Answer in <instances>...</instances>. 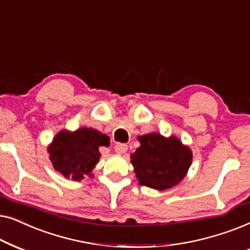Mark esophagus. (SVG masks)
Wrapping results in <instances>:
<instances>
[{
    "mask_svg": "<svg viewBox=\"0 0 250 250\" xmlns=\"http://www.w3.org/2000/svg\"><path fill=\"white\" fill-rule=\"evenodd\" d=\"M115 151L118 155H123V153L127 151V146L124 145V143H118V145L115 146Z\"/></svg>",
    "mask_w": 250,
    "mask_h": 250,
    "instance_id": "34e87169",
    "label": "esophagus"
}]
</instances>
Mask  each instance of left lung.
I'll list each match as a JSON object with an SVG mask.
<instances>
[{
  "instance_id": "1",
  "label": "left lung",
  "mask_w": 250,
  "mask_h": 250,
  "mask_svg": "<svg viewBox=\"0 0 250 250\" xmlns=\"http://www.w3.org/2000/svg\"><path fill=\"white\" fill-rule=\"evenodd\" d=\"M140 146L131 155L140 186L163 191L175 187L187 176L192 164V150L175 135L153 132L138 136Z\"/></svg>"
}]
</instances>
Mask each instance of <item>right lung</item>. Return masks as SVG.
<instances>
[{
	"instance_id": "right-lung-1",
	"label": "right lung",
	"mask_w": 250,
	"mask_h": 250,
	"mask_svg": "<svg viewBox=\"0 0 250 250\" xmlns=\"http://www.w3.org/2000/svg\"><path fill=\"white\" fill-rule=\"evenodd\" d=\"M110 139L95 128L82 127L76 131L61 129L47 146L53 168L73 181L93 176L92 170L100 160V146H108Z\"/></svg>"
}]
</instances>
